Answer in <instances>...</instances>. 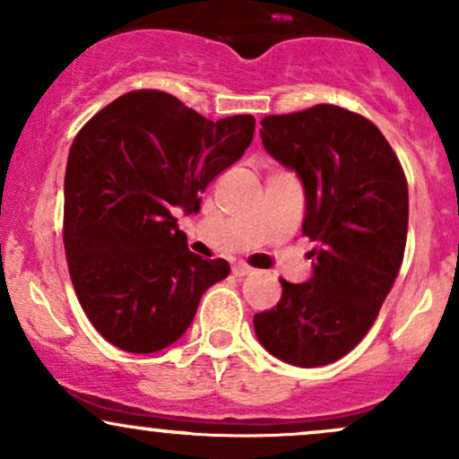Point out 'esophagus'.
<instances>
[{"mask_svg": "<svg viewBox=\"0 0 459 459\" xmlns=\"http://www.w3.org/2000/svg\"><path fill=\"white\" fill-rule=\"evenodd\" d=\"M233 273L237 278H246V276H250V273H255V270H252V267H247L246 263H237V265H233Z\"/></svg>", "mask_w": 459, "mask_h": 459, "instance_id": "34e87169", "label": "esophagus"}]
</instances>
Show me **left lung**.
Listing matches in <instances>:
<instances>
[{"label": "left lung", "instance_id": "8db88e82", "mask_svg": "<svg viewBox=\"0 0 459 459\" xmlns=\"http://www.w3.org/2000/svg\"><path fill=\"white\" fill-rule=\"evenodd\" d=\"M265 151L304 186L307 282H282L255 332L272 356L321 367L360 343L393 289L408 235V183L382 131L336 105L261 120Z\"/></svg>", "mask_w": 459, "mask_h": 459}]
</instances>
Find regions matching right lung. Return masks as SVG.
Wrapping results in <instances>:
<instances>
[{"instance_id": "1", "label": "right lung", "mask_w": 459, "mask_h": 459, "mask_svg": "<svg viewBox=\"0 0 459 459\" xmlns=\"http://www.w3.org/2000/svg\"><path fill=\"white\" fill-rule=\"evenodd\" d=\"M250 114L209 120L177 97L134 91L92 116L73 140L65 175V250L83 313L105 341L152 354L186 334L224 259L187 247L175 212L244 155Z\"/></svg>"}]
</instances>
